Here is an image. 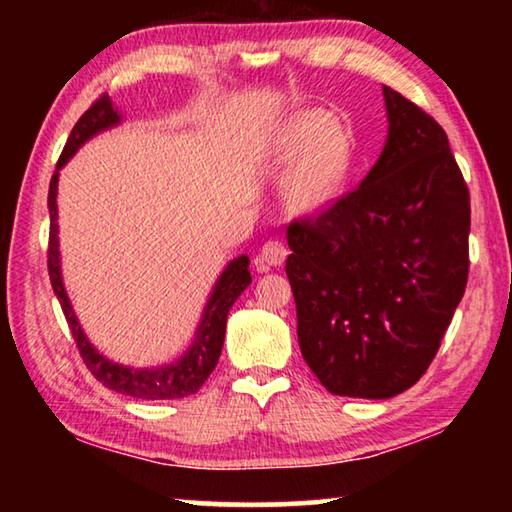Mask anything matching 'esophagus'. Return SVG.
<instances>
[{
    "label": "esophagus",
    "instance_id": "1",
    "mask_svg": "<svg viewBox=\"0 0 512 512\" xmlns=\"http://www.w3.org/2000/svg\"><path fill=\"white\" fill-rule=\"evenodd\" d=\"M287 255H289V250H287V246L282 244V241H277V239L266 241L262 250H259L257 257H255L257 271L264 273V271H271V268H275V266H282L284 259H287Z\"/></svg>",
    "mask_w": 512,
    "mask_h": 512
}]
</instances>
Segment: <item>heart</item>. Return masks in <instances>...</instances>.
<instances>
[{
    "instance_id": "1",
    "label": "heart",
    "mask_w": 512,
    "mask_h": 512,
    "mask_svg": "<svg viewBox=\"0 0 512 512\" xmlns=\"http://www.w3.org/2000/svg\"><path fill=\"white\" fill-rule=\"evenodd\" d=\"M282 160H298L282 180V198L291 212L325 207L341 192L352 167V135L327 110H305L289 121L277 144Z\"/></svg>"
}]
</instances>
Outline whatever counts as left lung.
<instances>
[{
    "label": "left lung",
    "mask_w": 512,
    "mask_h": 512,
    "mask_svg": "<svg viewBox=\"0 0 512 512\" xmlns=\"http://www.w3.org/2000/svg\"><path fill=\"white\" fill-rule=\"evenodd\" d=\"M388 135L361 185L293 221L298 343L329 393L388 400L436 357L467 284L470 192L438 121L384 85Z\"/></svg>",
    "instance_id": "8db88e82"
}]
</instances>
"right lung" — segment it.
Returning <instances> with one entry per match:
<instances>
[{
    "label": "right lung",
    "mask_w": 512,
    "mask_h": 512,
    "mask_svg": "<svg viewBox=\"0 0 512 512\" xmlns=\"http://www.w3.org/2000/svg\"><path fill=\"white\" fill-rule=\"evenodd\" d=\"M121 124V112L115 108V103L103 94L92 106L83 112V117L76 121L72 133L67 137V144L63 153H60V160L56 164V173L51 176L49 183V216H51V228H49V253H47V266H49V277L51 287H54L56 298L63 307V314L67 318V325L72 329V336L76 341V348H79L85 366L97 377L103 386L110 388V391L131 395L137 400H178V397L194 395L198 388H201L207 377L212 375L216 361L221 357L223 339H225V320L235 300L244 293L250 282V271H248V255H239L228 262L219 275V280L214 282L210 298L205 302L201 323L196 327L194 341L185 354L176 361L164 363V366H153V368H133L124 366V363H117L108 359L106 354H101L94 345L90 343L88 336H85L83 327L76 318L72 302L65 291L63 284V271H60V246H58V176L60 169L65 167L69 158L81 149V146L92 140L94 135H99L108 128H115Z\"/></svg>",
    "instance_id": "right-lung-1"
}]
</instances>
